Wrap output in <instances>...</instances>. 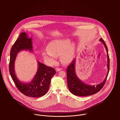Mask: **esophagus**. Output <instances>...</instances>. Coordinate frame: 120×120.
Returning a JSON list of instances; mask_svg holds the SVG:
<instances>
[{"mask_svg": "<svg viewBox=\"0 0 120 120\" xmlns=\"http://www.w3.org/2000/svg\"><path fill=\"white\" fill-rule=\"evenodd\" d=\"M62 69V68H56V72H59V71H61Z\"/></svg>", "mask_w": 120, "mask_h": 120, "instance_id": "34e87169", "label": "esophagus"}]
</instances>
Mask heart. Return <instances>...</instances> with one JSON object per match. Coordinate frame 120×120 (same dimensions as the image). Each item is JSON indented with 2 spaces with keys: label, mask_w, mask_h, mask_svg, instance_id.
Returning <instances> with one entry per match:
<instances>
[{
  "label": "heart",
  "mask_w": 120,
  "mask_h": 120,
  "mask_svg": "<svg viewBox=\"0 0 120 120\" xmlns=\"http://www.w3.org/2000/svg\"><path fill=\"white\" fill-rule=\"evenodd\" d=\"M47 49L42 53L43 58L50 65L56 63L58 56L64 64L70 63L74 58L75 45L69 38L55 39L50 42Z\"/></svg>",
  "instance_id": "1"
}]
</instances>
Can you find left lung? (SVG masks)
Here are the masks:
<instances>
[{"mask_svg":"<svg viewBox=\"0 0 120 120\" xmlns=\"http://www.w3.org/2000/svg\"><path fill=\"white\" fill-rule=\"evenodd\" d=\"M100 41L104 44L107 52V75L101 83L94 85H91L84 83L76 75L75 71V65L76 59H74L71 64L68 66L67 69V85L69 90L73 94L79 96H86L94 94L100 91L104 87L110 69V60L108 55V48L104 40L101 38Z\"/></svg>","mask_w":120,"mask_h":120,"instance_id":"obj_1","label":"left lung"}]
</instances>
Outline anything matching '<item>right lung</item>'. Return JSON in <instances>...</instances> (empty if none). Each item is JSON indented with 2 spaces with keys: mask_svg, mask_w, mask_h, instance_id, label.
Here are the masks:
<instances>
[{
  "mask_svg": "<svg viewBox=\"0 0 120 120\" xmlns=\"http://www.w3.org/2000/svg\"><path fill=\"white\" fill-rule=\"evenodd\" d=\"M32 49V38H29L27 33H21L10 50L9 73L16 87L22 94L28 97H39L45 94L48 91L51 79L56 73L54 68L38 61L37 72L31 82H28L20 81L15 70V62L18 54L23 50L33 53Z\"/></svg>",
  "mask_w": 120,
  "mask_h": 120,
  "instance_id": "obj_1",
  "label": "right lung"
}]
</instances>
